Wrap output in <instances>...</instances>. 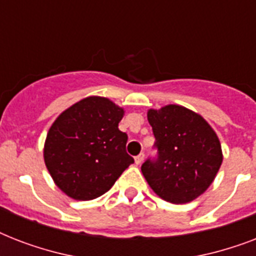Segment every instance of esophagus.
<instances>
[{
	"instance_id": "1",
	"label": "esophagus",
	"mask_w": 256,
	"mask_h": 256,
	"mask_svg": "<svg viewBox=\"0 0 256 256\" xmlns=\"http://www.w3.org/2000/svg\"><path fill=\"white\" fill-rule=\"evenodd\" d=\"M144 152H140V156H136V158H134V160H136V164H142V162H144Z\"/></svg>"
}]
</instances>
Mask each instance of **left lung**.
<instances>
[{
	"instance_id": "obj_1",
	"label": "left lung",
	"mask_w": 256,
	"mask_h": 256,
	"mask_svg": "<svg viewBox=\"0 0 256 256\" xmlns=\"http://www.w3.org/2000/svg\"><path fill=\"white\" fill-rule=\"evenodd\" d=\"M158 148L156 160L142 164V174L160 198L182 204L202 195L222 164V146L214 128L200 114L179 104L150 108Z\"/></svg>"
}]
</instances>
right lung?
Here are the masks:
<instances>
[{
	"label": "right lung",
	"instance_id": "1",
	"mask_svg": "<svg viewBox=\"0 0 256 256\" xmlns=\"http://www.w3.org/2000/svg\"><path fill=\"white\" fill-rule=\"evenodd\" d=\"M124 110L104 96H92L62 112L50 126L44 160L54 183L76 200L108 191L134 160L128 136L118 128Z\"/></svg>",
	"mask_w": 256,
	"mask_h": 256
}]
</instances>
